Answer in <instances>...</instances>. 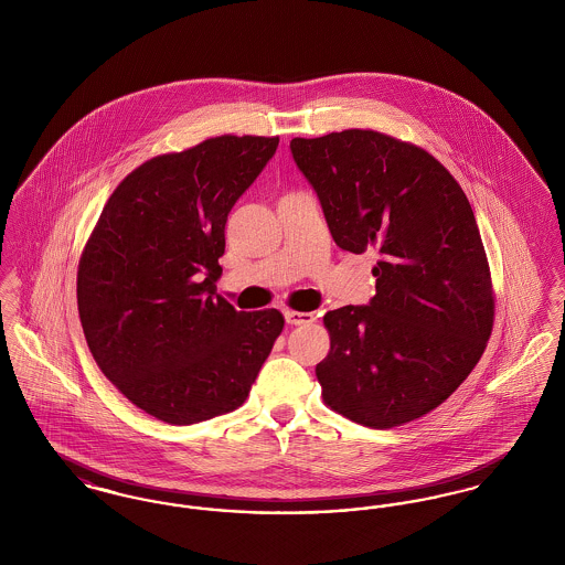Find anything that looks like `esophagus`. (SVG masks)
I'll return each mask as SVG.
<instances>
[{
  "instance_id": "1",
  "label": "esophagus",
  "mask_w": 565,
  "mask_h": 565,
  "mask_svg": "<svg viewBox=\"0 0 565 565\" xmlns=\"http://www.w3.org/2000/svg\"><path fill=\"white\" fill-rule=\"evenodd\" d=\"M284 318H286V322L292 323V326H298V323H311L316 320V316H313V313H307V311H286Z\"/></svg>"
}]
</instances>
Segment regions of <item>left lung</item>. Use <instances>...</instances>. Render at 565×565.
<instances>
[{
    "label": "left lung",
    "mask_w": 565,
    "mask_h": 565,
    "mask_svg": "<svg viewBox=\"0 0 565 565\" xmlns=\"http://www.w3.org/2000/svg\"><path fill=\"white\" fill-rule=\"evenodd\" d=\"M290 150L334 243L379 254L371 302L323 316V403L369 428L403 426L445 403L487 348L493 290L475 212L440 162L396 137L348 129Z\"/></svg>",
    "instance_id": "1"
}]
</instances>
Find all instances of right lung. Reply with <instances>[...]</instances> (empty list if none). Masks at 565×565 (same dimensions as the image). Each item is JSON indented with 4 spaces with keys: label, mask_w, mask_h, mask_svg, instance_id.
I'll use <instances>...</instances> for the list:
<instances>
[{
    "label": "right lung",
    "mask_w": 565,
    "mask_h": 565,
    "mask_svg": "<svg viewBox=\"0 0 565 565\" xmlns=\"http://www.w3.org/2000/svg\"><path fill=\"white\" fill-rule=\"evenodd\" d=\"M279 137L220 135L139 164L99 215L78 265L82 330L131 403L173 426L242 406L284 330L277 309L215 295L224 226Z\"/></svg>",
    "instance_id": "right-lung-1"
}]
</instances>
